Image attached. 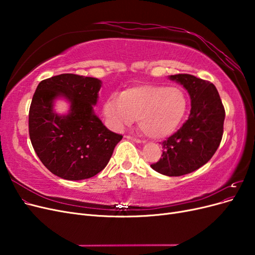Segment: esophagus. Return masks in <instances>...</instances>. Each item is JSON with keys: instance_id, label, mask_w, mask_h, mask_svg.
Wrapping results in <instances>:
<instances>
[{"instance_id": "obj_1", "label": "esophagus", "mask_w": 255, "mask_h": 255, "mask_svg": "<svg viewBox=\"0 0 255 255\" xmlns=\"http://www.w3.org/2000/svg\"><path fill=\"white\" fill-rule=\"evenodd\" d=\"M126 138H128V139H129V140H133V141H135V142H137V143H140V142H141V140L139 139V138L133 137V136H130V135H127Z\"/></svg>"}]
</instances>
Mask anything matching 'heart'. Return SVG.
Instances as JSON below:
<instances>
[{
    "instance_id": "heart-1",
    "label": "heart",
    "mask_w": 255,
    "mask_h": 255,
    "mask_svg": "<svg viewBox=\"0 0 255 255\" xmlns=\"http://www.w3.org/2000/svg\"><path fill=\"white\" fill-rule=\"evenodd\" d=\"M186 98L177 87L141 85L112 96L104 104V114L115 127L128 125L134 118L150 138L171 135L186 112Z\"/></svg>"
}]
</instances>
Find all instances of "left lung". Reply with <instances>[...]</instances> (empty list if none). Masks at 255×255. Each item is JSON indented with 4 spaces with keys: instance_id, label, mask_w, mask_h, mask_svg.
<instances>
[{
    "instance_id": "1",
    "label": "left lung",
    "mask_w": 255,
    "mask_h": 255,
    "mask_svg": "<svg viewBox=\"0 0 255 255\" xmlns=\"http://www.w3.org/2000/svg\"><path fill=\"white\" fill-rule=\"evenodd\" d=\"M186 88L191 100L189 117L163 141V155L151 167L168 176L197 170L217 151L223 135L226 112L215 85L190 74L170 75Z\"/></svg>"
}]
</instances>
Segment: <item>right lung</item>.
Returning a JSON list of instances; mask_svg holds the SVG:
<instances>
[{"instance_id":"1","label":"right lung","mask_w":255,"mask_h":255,"mask_svg":"<svg viewBox=\"0 0 255 255\" xmlns=\"http://www.w3.org/2000/svg\"><path fill=\"white\" fill-rule=\"evenodd\" d=\"M101 84L95 78L65 73L37 86L28 113L29 138L41 163L61 179L80 181L101 172L122 139L94 112ZM58 96L71 102L68 115L52 111Z\"/></svg>"}]
</instances>
